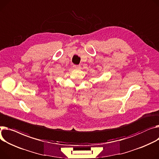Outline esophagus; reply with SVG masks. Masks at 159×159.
<instances>
[{
    "label": "esophagus",
    "mask_w": 159,
    "mask_h": 159,
    "mask_svg": "<svg viewBox=\"0 0 159 159\" xmlns=\"http://www.w3.org/2000/svg\"><path fill=\"white\" fill-rule=\"evenodd\" d=\"M73 67L75 68H76V69H79V68H80V65H74Z\"/></svg>",
    "instance_id": "1"
}]
</instances>
